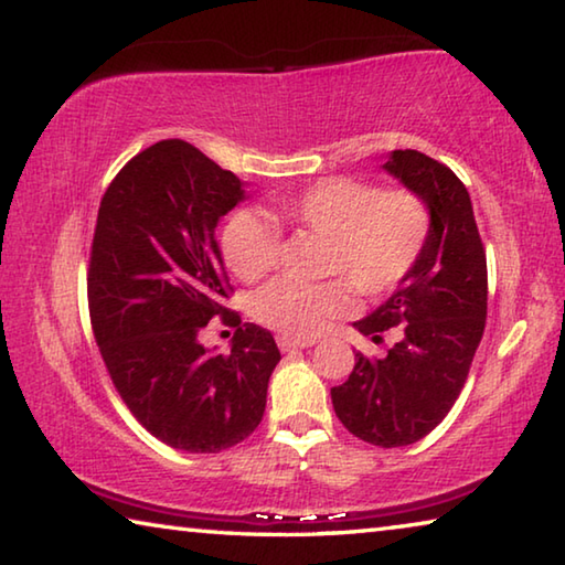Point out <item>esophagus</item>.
<instances>
[{"mask_svg":"<svg viewBox=\"0 0 565 565\" xmlns=\"http://www.w3.org/2000/svg\"><path fill=\"white\" fill-rule=\"evenodd\" d=\"M313 341L311 339H289V337H281L279 339V349L284 353H294V351H301V349H311Z\"/></svg>","mask_w":565,"mask_h":565,"instance_id":"34e87169","label":"esophagus"}]
</instances>
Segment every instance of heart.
Segmentation results:
<instances>
[{"label": "heart", "instance_id": "1", "mask_svg": "<svg viewBox=\"0 0 565 565\" xmlns=\"http://www.w3.org/2000/svg\"><path fill=\"white\" fill-rule=\"evenodd\" d=\"M271 216L329 238L327 269L363 296L394 291L424 254L431 214L414 191H381L369 181L329 177L276 196ZM222 256L242 281H259L276 264L279 232L269 216L238 209L222 228ZM349 306L347 281L276 279L254 296V317L286 337L319 333Z\"/></svg>", "mask_w": 565, "mask_h": 565}]
</instances>
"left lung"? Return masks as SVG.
Listing matches in <instances>:
<instances>
[{
	"instance_id": "obj_1",
	"label": "left lung",
	"mask_w": 565,
	"mask_h": 565,
	"mask_svg": "<svg viewBox=\"0 0 565 565\" xmlns=\"http://www.w3.org/2000/svg\"><path fill=\"white\" fill-rule=\"evenodd\" d=\"M384 171L420 196L431 234L420 259L388 299L353 329L374 341L401 327L384 359L356 353L349 381L331 388L333 411L361 441L416 444L441 424L463 388L486 327L489 276L466 186L451 169L414 149H396Z\"/></svg>"
}]
</instances>
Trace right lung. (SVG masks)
Segmentation results:
<instances>
[{
	"label": "right lung",
	"mask_w": 565,
	"mask_h": 565,
	"mask_svg": "<svg viewBox=\"0 0 565 565\" xmlns=\"http://www.w3.org/2000/svg\"><path fill=\"white\" fill-rule=\"evenodd\" d=\"M246 199L232 171L181 139L134 157L102 199L89 262V317L102 359L134 418L161 444L218 454L259 426L274 337L244 323L232 353L199 333L226 313L218 218Z\"/></svg>",
	"instance_id": "obj_1"
}]
</instances>
